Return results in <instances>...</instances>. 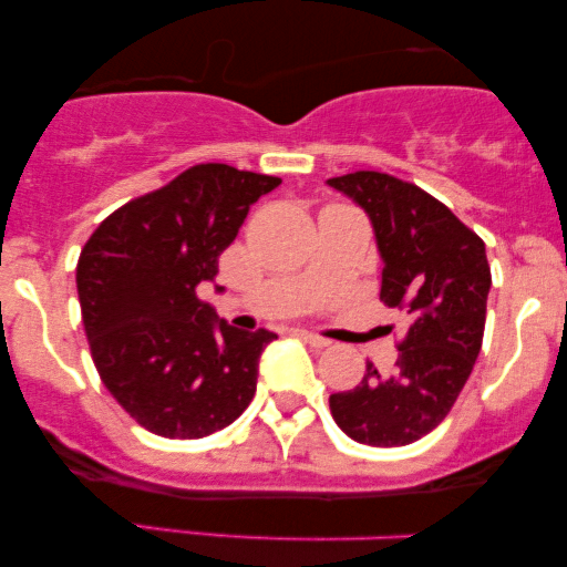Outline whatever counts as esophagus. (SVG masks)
Returning a JSON list of instances; mask_svg holds the SVG:
<instances>
[{"label":"esophagus","instance_id":"esophagus-1","mask_svg":"<svg viewBox=\"0 0 567 567\" xmlns=\"http://www.w3.org/2000/svg\"><path fill=\"white\" fill-rule=\"evenodd\" d=\"M296 333L301 336L306 343H311V347H317V349H324V347H330V341H328V338H322V336L311 333V330H296Z\"/></svg>","mask_w":567,"mask_h":567}]
</instances>
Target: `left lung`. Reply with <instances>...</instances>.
Wrapping results in <instances>:
<instances>
[{
	"instance_id": "obj_1",
	"label": "left lung",
	"mask_w": 567,
	"mask_h": 567,
	"mask_svg": "<svg viewBox=\"0 0 567 567\" xmlns=\"http://www.w3.org/2000/svg\"><path fill=\"white\" fill-rule=\"evenodd\" d=\"M328 184L365 207L383 258L381 301L408 317L392 373L368 362L354 389L330 394V413L362 445H410L451 413L483 347L485 243L410 181L357 171Z\"/></svg>"
}]
</instances>
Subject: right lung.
<instances>
[{"mask_svg": "<svg viewBox=\"0 0 567 567\" xmlns=\"http://www.w3.org/2000/svg\"><path fill=\"white\" fill-rule=\"evenodd\" d=\"M282 178L220 162L116 207L76 264L82 322L103 386L143 429L199 440L229 426L256 394L258 357L275 333L231 328L197 288L252 202Z\"/></svg>", "mask_w": 567, "mask_h": 567, "instance_id": "1", "label": "right lung"}]
</instances>
